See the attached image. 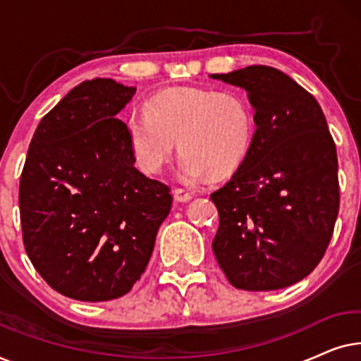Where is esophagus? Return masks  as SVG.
<instances>
[{
    "label": "esophagus",
    "instance_id": "obj_1",
    "mask_svg": "<svg viewBox=\"0 0 361 361\" xmlns=\"http://www.w3.org/2000/svg\"><path fill=\"white\" fill-rule=\"evenodd\" d=\"M174 200L176 202H189V200H192V194L189 190L179 189V187H177V189H174Z\"/></svg>",
    "mask_w": 361,
    "mask_h": 361
}]
</instances>
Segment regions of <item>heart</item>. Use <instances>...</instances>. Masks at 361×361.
Returning <instances> with one entry per match:
<instances>
[{
  "mask_svg": "<svg viewBox=\"0 0 361 361\" xmlns=\"http://www.w3.org/2000/svg\"><path fill=\"white\" fill-rule=\"evenodd\" d=\"M128 137L142 171L159 172L177 146L180 177L199 180L210 172H233L248 154L255 118L248 100L238 92L174 88L146 103V113L126 121Z\"/></svg>",
  "mask_w": 361,
  "mask_h": 361,
  "instance_id": "heart-1",
  "label": "heart"
}]
</instances>
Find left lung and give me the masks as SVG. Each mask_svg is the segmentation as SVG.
Listing matches in <instances>:
<instances>
[{
  "label": "left lung",
  "mask_w": 361,
  "mask_h": 361,
  "mask_svg": "<svg viewBox=\"0 0 361 361\" xmlns=\"http://www.w3.org/2000/svg\"><path fill=\"white\" fill-rule=\"evenodd\" d=\"M212 78L245 88L256 131L233 177L210 199L215 258L236 289L299 283L324 258L340 207L338 161L322 108L278 68L250 66Z\"/></svg>",
  "instance_id": "8db88e82"
}]
</instances>
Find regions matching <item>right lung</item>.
<instances>
[{
    "instance_id": "add662e5",
    "label": "right lung",
    "mask_w": 361,
    "mask_h": 361,
    "mask_svg": "<svg viewBox=\"0 0 361 361\" xmlns=\"http://www.w3.org/2000/svg\"><path fill=\"white\" fill-rule=\"evenodd\" d=\"M136 93L93 78L39 123L19 182L23 243L42 279L85 302L118 299L145 273L171 212L169 185L135 167L126 123Z\"/></svg>"
}]
</instances>
